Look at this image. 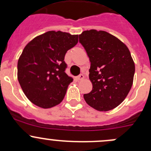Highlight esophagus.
Returning <instances> with one entry per match:
<instances>
[{
	"label": "esophagus",
	"instance_id": "34e87169",
	"mask_svg": "<svg viewBox=\"0 0 151 151\" xmlns=\"http://www.w3.org/2000/svg\"><path fill=\"white\" fill-rule=\"evenodd\" d=\"M83 79H84V75H83V74H80V75L77 77V80H78V81L83 80Z\"/></svg>",
	"mask_w": 151,
	"mask_h": 151
}]
</instances>
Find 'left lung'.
Returning a JSON list of instances; mask_svg holds the SVG:
<instances>
[{
	"label": "left lung",
	"instance_id": "obj_1",
	"mask_svg": "<svg viewBox=\"0 0 151 151\" xmlns=\"http://www.w3.org/2000/svg\"><path fill=\"white\" fill-rule=\"evenodd\" d=\"M79 41L89 57L93 89L84 94L87 104L99 111L111 110L123 102L132 88L135 66L126 45L103 30H85Z\"/></svg>",
	"mask_w": 151,
	"mask_h": 151
}]
</instances>
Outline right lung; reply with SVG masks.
<instances>
[{
	"instance_id": "1",
	"label": "right lung",
	"mask_w": 151,
	"mask_h": 151,
	"mask_svg": "<svg viewBox=\"0 0 151 151\" xmlns=\"http://www.w3.org/2000/svg\"><path fill=\"white\" fill-rule=\"evenodd\" d=\"M77 42V35L52 30L36 36L25 46L18 60L17 78L33 104L47 109L63 101L73 81L65 72V55Z\"/></svg>"
}]
</instances>
